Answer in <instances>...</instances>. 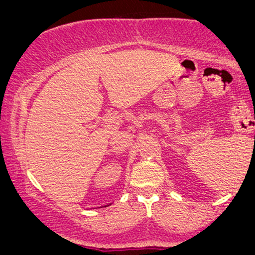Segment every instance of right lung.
<instances>
[{
	"label": "right lung",
	"mask_w": 255,
	"mask_h": 255,
	"mask_svg": "<svg viewBox=\"0 0 255 255\" xmlns=\"http://www.w3.org/2000/svg\"><path fill=\"white\" fill-rule=\"evenodd\" d=\"M105 206H107V205H105Z\"/></svg>",
	"instance_id": "right-lung-1"
}]
</instances>
